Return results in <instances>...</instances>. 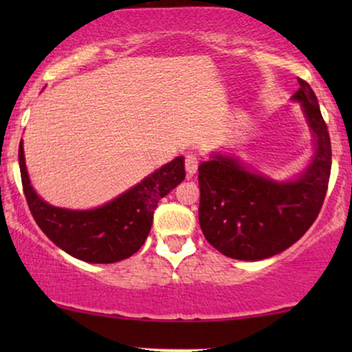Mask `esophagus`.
Instances as JSON below:
<instances>
[{
  "label": "esophagus",
  "mask_w": 352,
  "mask_h": 352,
  "mask_svg": "<svg viewBox=\"0 0 352 352\" xmlns=\"http://www.w3.org/2000/svg\"><path fill=\"white\" fill-rule=\"evenodd\" d=\"M184 165H186L187 176H189V177L194 176L197 173V168H199V158H197L195 153H187Z\"/></svg>",
  "instance_id": "34e87169"
}]
</instances>
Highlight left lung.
<instances>
[{
	"label": "left lung",
	"mask_w": 352,
	"mask_h": 352,
	"mask_svg": "<svg viewBox=\"0 0 352 352\" xmlns=\"http://www.w3.org/2000/svg\"><path fill=\"white\" fill-rule=\"evenodd\" d=\"M293 99L301 102L316 153L300 177L277 182L248 170L237 158L214 153L199 166V223L219 253L258 261L282 253L314 223L329 189L331 146L319 102L309 83L298 78Z\"/></svg>",
	"instance_id": "left-lung-1"
}]
</instances>
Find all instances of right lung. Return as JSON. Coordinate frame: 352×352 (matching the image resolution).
<instances>
[{
	"mask_svg": "<svg viewBox=\"0 0 352 352\" xmlns=\"http://www.w3.org/2000/svg\"><path fill=\"white\" fill-rule=\"evenodd\" d=\"M23 194L38 228L70 256L109 264L126 259L146 242L158 200L184 181V157H177L138 186L94 210L57 208L43 201L30 186L23 146H19Z\"/></svg>",
	"mask_w": 352,
	"mask_h": 352,
	"instance_id": "1",
	"label": "right lung"
}]
</instances>
